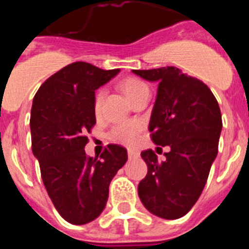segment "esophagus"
Returning <instances> with one entry per match:
<instances>
[{"label":"esophagus","instance_id":"34e87169","mask_svg":"<svg viewBox=\"0 0 249 249\" xmlns=\"http://www.w3.org/2000/svg\"><path fill=\"white\" fill-rule=\"evenodd\" d=\"M140 153L136 151H128V158L129 160H135V158H138Z\"/></svg>","mask_w":249,"mask_h":249}]
</instances>
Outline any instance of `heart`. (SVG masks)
Masks as SVG:
<instances>
[{
	"instance_id": "heart-1",
	"label": "heart",
	"mask_w": 249,
	"mask_h": 249,
	"mask_svg": "<svg viewBox=\"0 0 249 249\" xmlns=\"http://www.w3.org/2000/svg\"><path fill=\"white\" fill-rule=\"evenodd\" d=\"M121 89L124 92L129 101H133L137 96L141 93L148 91V87L144 82L137 78H126L121 83ZM106 91L103 89H100L96 94H94V102L93 108L96 113H100L101 108H102V103L105 100ZM142 131V124L136 121H127V122L118 123L117 126H114L111 132L112 140L118 142V143L123 144L127 147H133L137 144L138 140H140V133Z\"/></svg>"
}]
</instances>
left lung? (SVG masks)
<instances>
[{
	"instance_id": "left-lung-1",
	"label": "left lung",
	"mask_w": 249,
	"mask_h": 249,
	"mask_svg": "<svg viewBox=\"0 0 249 249\" xmlns=\"http://www.w3.org/2000/svg\"><path fill=\"white\" fill-rule=\"evenodd\" d=\"M132 72L158 83L148 129L156 144L171 148L164 160L152 149L141 153L148 172L138 184V196L152 214L181 218L199 198L218 153V102L202 81L177 67Z\"/></svg>"
}]
</instances>
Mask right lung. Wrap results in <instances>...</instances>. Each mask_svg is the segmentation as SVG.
<instances>
[{"instance_id":"obj_1","label":"right lung","mask_w":249,"mask_h":249,"mask_svg":"<svg viewBox=\"0 0 249 249\" xmlns=\"http://www.w3.org/2000/svg\"><path fill=\"white\" fill-rule=\"evenodd\" d=\"M120 70L74 62L39 87L31 109L32 152L51 201L72 224L94 221L105 210L112 178L128 160L127 149L108 144L98 158L86 155V132L96 123L94 91Z\"/></svg>"}]
</instances>
